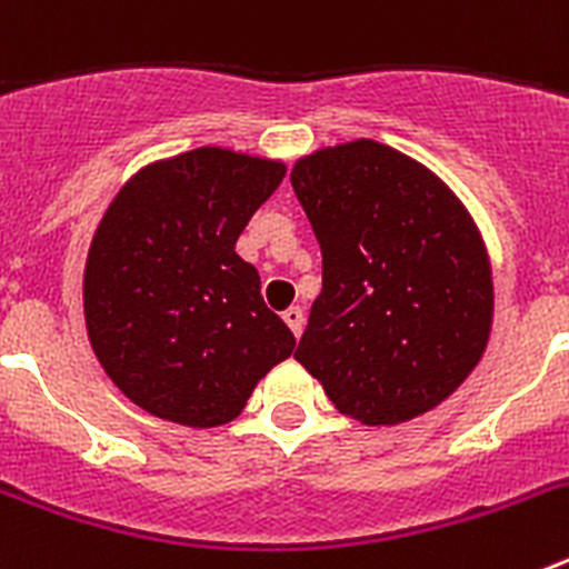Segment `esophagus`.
I'll return each mask as SVG.
<instances>
[{
    "instance_id": "1",
    "label": "esophagus",
    "mask_w": 569,
    "mask_h": 569,
    "mask_svg": "<svg viewBox=\"0 0 569 569\" xmlns=\"http://www.w3.org/2000/svg\"><path fill=\"white\" fill-rule=\"evenodd\" d=\"M284 321H288V328L293 330L296 339H299L301 330H305V313H301V308H290V310H284Z\"/></svg>"
}]
</instances>
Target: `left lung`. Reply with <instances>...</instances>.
Here are the masks:
<instances>
[{
	"mask_svg": "<svg viewBox=\"0 0 569 569\" xmlns=\"http://www.w3.org/2000/svg\"><path fill=\"white\" fill-rule=\"evenodd\" d=\"M290 182L321 248L299 365L361 425L433 410L479 365L492 325L490 261L465 204L373 139L305 156Z\"/></svg>",
	"mask_w": 569,
	"mask_h": 569,
	"instance_id": "obj_1",
	"label": "left lung"
}]
</instances>
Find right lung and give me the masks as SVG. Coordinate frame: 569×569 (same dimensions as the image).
I'll list each match as a JSON object with an SVG mask.
<instances>
[{
	"label": "right lung",
	"mask_w": 569,
	"mask_h": 569,
	"mask_svg": "<svg viewBox=\"0 0 569 569\" xmlns=\"http://www.w3.org/2000/svg\"><path fill=\"white\" fill-rule=\"evenodd\" d=\"M284 162L196 148L119 190L90 241L84 321L104 373L150 416L219 427L293 353L290 328L236 253Z\"/></svg>",
	"instance_id": "1"
}]
</instances>
